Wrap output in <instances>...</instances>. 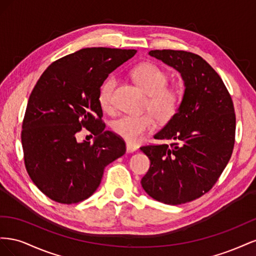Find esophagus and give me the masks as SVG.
<instances>
[{"mask_svg":"<svg viewBox=\"0 0 256 256\" xmlns=\"http://www.w3.org/2000/svg\"><path fill=\"white\" fill-rule=\"evenodd\" d=\"M126 150L128 152H134L138 150V146L136 144H131V143H127L126 145Z\"/></svg>","mask_w":256,"mask_h":256,"instance_id":"obj_1","label":"esophagus"}]
</instances>
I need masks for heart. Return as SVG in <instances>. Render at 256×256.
Masks as SVG:
<instances>
[{"label":"heart","instance_id":"heart-1","mask_svg":"<svg viewBox=\"0 0 256 256\" xmlns=\"http://www.w3.org/2000/svg\"><path fill=\"white\" fill-rule=\"evenodd\" d=\"M134 81L147 94V113L141 116L124 115L112 124L114 132L129 143H138L142 138L154 128V118L166 122L173 120L182 104V94L175 88L166 86L168 74L164 69L152 63H143L134 68ZM118 80L114 76L108 78L100 85L98 92V102L104 110L110 109L112 96Z\"/></svg>","mask_w":256,"mask_h":256}]
</instances>
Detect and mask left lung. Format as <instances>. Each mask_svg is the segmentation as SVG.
I'll return each mask as SVG.
<instances>
[{
  "instance_id": "1",
  "label": "left lung",
  "mask_w": 256,
  "mask_h": 256,
  "mask_svg": "<svg viewBox=\"0 0 256 256\" xmlns=\"http://www.w3.org/2000/svg\"><path fill=\"white\" fill-rule=\"evenodd\" d=\"M148 54L180 72L186 88L175 118L154 134L174 142L141 147L150 160L141 184L152 198L180 205L205 194L226 168L235 143L234 104L220 76L198 54L180 50Z\"/></svg>"
}]
</instances>
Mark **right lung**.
<instances>
[{"instance_id": "obj_1", "label": "right lung", "mask_w": 256, "mask_h": 256, "mask_svg": "<svg viewBox=\"0 0 256 256\" xmlns=\"http://www.w3.org/2000/svg\"><path fill=\"white\" fill-rule=\"evenodd\" d=\"M136 50L85 48L46 69L30 92L21 142L30 180L44 196L76 204L99 187L104 168L126 152L124 140L104 130L98 102L100 85ZM86 128L96 138L79 144Z\"/></svg>"}]
</instances>
